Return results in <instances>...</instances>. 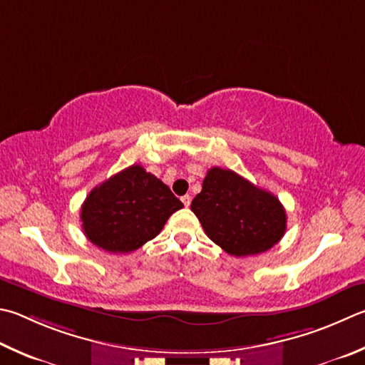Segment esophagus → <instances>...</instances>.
I'll list each match as a JSON object with an SVG mask.
<instances>
[{
  "instance_id": "1",
  "label": "esophagus",
  "mask_w": 365,
  "mask_h": 365,
  "mask_svg": "<svg viewBox=\"0 0 365 365\" xmlns=\"http://www.w3.org/2000/svg\"><path fill=\"white\" fill-rule=\"evenodd\" d=\"M182 202H183L185 207H188V205L191 204V196H190V195H185V196H182Z\"/></svg>"
}]
</instances>
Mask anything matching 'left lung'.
I'll return each instance as SVG.
<instances>
[{"instance_id":"1","label":"left lung","mask_w":365,"mask_h":365,"mask_svg":"<svg viewBox=\"0 0 365 365\" xmlns=\"http://www.w3.org/2000/svg\"><path fill=\"white\" fill-rule=\"evenodd\" d=\"M191 210L209 240L235 257L267 252L287 227L286 210L274 195L222 168L207 170Z\"/></svg>"}]
</instances>
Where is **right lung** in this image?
<instances>
[{
    "instance_id": "1",
    "label": "right lung",
    "mask_w": 365,
    "mask_h": 365,
    "mask_svg": "<svg viewBox=\"0 0 365 365\" xmlns=\"http://www.w3.org/2000/svg\"><path fill=\"white\" fill-rule=\"evenodd\" d=\"M182 207L168 185L134 164L91 191L81 207L83 230L97 247L128 254L160 235Z\"/></svg>"
}]
</instances>
